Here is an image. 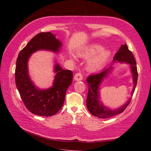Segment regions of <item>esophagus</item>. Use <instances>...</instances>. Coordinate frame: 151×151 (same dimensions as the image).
I'll return each mask as SVG.
<instances>
[{"label": "esophagus", "instance_id": "esophagus-1", "mask_svg": "<svg viewBox=\"0 0 151 151\" xmlns=\"http://www.w3.org/2000/svg\"><path fill=\"white\" fill-rule=\"evenodd\" d=\"M74 78H75V81H82V80L83 79V76L81 73H77L75 74V77H74Z\"/></svg>", "mask_w": 151, "mask_h": 151}]
</instances>
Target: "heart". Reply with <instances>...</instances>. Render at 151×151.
<instances>
[{"label":"heart","mask_w":151,"mask_h":151,"mask_svg":"<svg viewBox=\"0 0 151 151\" xmlns=\"http://www.w3.org/2000/svg\"><path fill=\"white\" fill-rule=\"evenodd\" d=\"M78 55L84 58H91L89 61L88 67L90 70H97L101 69L107 62L110 56V52L108 50H104L100 45L93 44L78 53Z\"/></svg>","instance_id":"b5f03b06"}]
</instances>
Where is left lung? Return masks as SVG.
I'll return each instance as SVG.
<instances>
[{"instance_id": "left-lung-1", "label": "left lung", "mask_w": 151, "mask_h": 151, "mask_svg": "<svg viewBox=\"0 0 151 151\" xmlns=\"http://www.w3.org/2000/svg\"><path fill=\"white\" fill-rule=\"evenodd\" d=\"M115 62L130 64L134 82V88L132 93V96L137 84L138 74H137L135 58H134L132 52L128 48L127 44L122 45L119 50L115 54L113 59V62ZM111 69L112 67H110L109 68L102 70L99 73L89 76L86 79L88 85V94L87 99H86V106L93 115L101 119L109 118L122 113L129 106L132 100V98H130L127 103L124 104L123 106L114 110L105 107L101 104V102L99 101V99H100L99 92V86L101 85L102 80L108 75V73L110 72Z\"/></svg>"}]
</instances>
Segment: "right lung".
<instances>
[{"label": "right lung", "mask_w": 151, "mask_h": 151, "mask_svg": "<svg viewBox=\"0 0 151 151\" xmlns=\"http://www.w3.org/2000/svg\"><path fill=\"white\" fill-rule=\"evenodd\" d=\"M62 46L55 35L41 32L36 35L21 52L16 62L15 84L25 106L31 113L40 116H52L63 104L67 89L73 81V72L64 70L56 63L54 67L53 86L47 89H39L34 86L28 75V61L31 54L39 50L58 52Z\"/></svg>", "instance_id": "add662e5"}]
</instances>
